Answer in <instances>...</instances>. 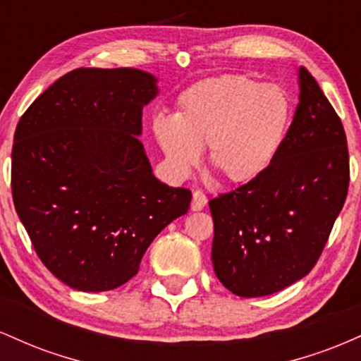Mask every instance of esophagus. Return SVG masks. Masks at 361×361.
Returning <instances> with one entry per match:
<instances>
[{
	"label": "esophagus",
	"mask_w": 361,
	"mask_h": 361,
	"mask_svg": "<svg viewBox=\"0 0 361 361\" xmlns=\"http://www.w3.org/2000/svg\"><path fill=\"white\" fill-rule=\"evenodd\" d=\"M205 205H207L205 193L200 192V190L193 192V198H192V210H193V212H198V210L204 209Z\"/></svg>",
	"instance_id": "obj_1"
}]
</instances>
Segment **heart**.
<instances>
[{"instance_id":"obj_1","label":"heart","mask_w":361,"mask_h":361,"mask_svg":"<svg viewBox=\"0 0 361 361\" xmlns=\"http://www.w3.org/2000/svg\"><path fill=\"white\" fill-rule=\"evenodd\" d=\"M292 103L281 86L244 74L210 78L183 91L175 115H157L152 132L175 175L209 163L234 185L255 181L271 166L287 135Z\"/></svg>"}]
</instances>
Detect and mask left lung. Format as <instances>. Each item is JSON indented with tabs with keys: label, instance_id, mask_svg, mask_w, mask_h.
<instances>
[{
	"label": "left lung",
	"instance_id": "left-lung-1",
	"mask_svg": "<svg viewBox=\"0 0 361 361\" xmlns=\"http://www.w3.org/2000/svg\"><path fill=\"white\" fill-rule=\"evenodd\" d=\"M279 156L255 181L209 202L214 271L239 297L280 292L312 270L350 183L341 120L305 68Z\"/></svg>",
	"mask_w": 361,
	"mask_h": 361
}]
</instances>
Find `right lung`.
Instances as JSON below:
<instances>
[{
	"label": "right lung",
	"mask_w": 361,
	"mask_h": 361,
	"mask_svg": "<svg viewBox=\"0 0 361 361\" xmlns=\"http://www.w3.org/2000/svg\"><path fill=\"white\" fill-rule=\"evenodd\" d=\"M159 93L140 69L80 68L28 106L15 130L11 192L37 255L81 292L114 290L192 192L152 175L142 109Z\"/></svg>",
	"instance_id": "add662e5"
}]
</instances>
